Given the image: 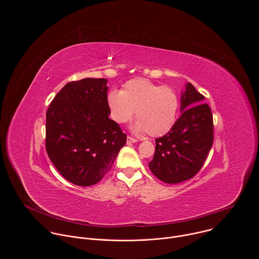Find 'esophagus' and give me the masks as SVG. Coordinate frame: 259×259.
I'll use <instances>...</instances> for the list:
<instances>
[{"label": "esophagus", "mask_w": 259, "mask_h": 259, "mask_svg": "<svg viewBox=\"0 0 259 259\" xmlns=\"http://www.w3.org/2000/svg\"><path fill=\"white\" fill-rule=\"evenodd\" d=\"M137 139L134 138V137H131V136H127V143H134L136 142Z\"/></svg>", "instance_id": "obj_1"}]
</instances>
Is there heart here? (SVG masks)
<instances>
[{"instance_id":"obj_1","label":"heart","mask_w":259,"mask_h":259,"mask_svg":"<svg viewBox=\"0 0 259 259\" xmlns=\"http://www.w3.org/2000/svg\"><path fill=\"white\" fill-rule=\"evenodd\" d=\"M110 117L118 124L129 122L136 110L138 120L134 129L157 137L168 133L173 127L177 112L178 97L167 86H160L144 78L126 82L122 91L112 90L107 95Z\"/></svg>"}]
</instances>
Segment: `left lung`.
I'll return each mask as SVG.
<instances>
[{
    "label": "left lung",
    "instance_id": "8db88e82",
    "mask_svg": "<svg viewBox=\"0 0 259 259\" xmlns=\"http://www.w3.org/2000/svg\"><path fill=\"white\" fill-rule=\"evenodd\" d=\"M204 95L191 84L181 96V116L171 130L156 139V150L149 167L166 183L194 177L203 167L214 139L213 117Z\"/></svg>",
    "mask_w": 259,
    "mask_h": 259
}]
</instances>
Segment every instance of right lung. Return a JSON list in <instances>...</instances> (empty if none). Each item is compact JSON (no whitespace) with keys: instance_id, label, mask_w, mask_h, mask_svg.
<instances>
[{"instance_id":"add662e5","label":"right lung","mask_w":259,"mask_h":259,"mask_svg":"<svg viewBox=\"0 0 259 259\" xmlns=\"http://www.w3.org/2000/svg\"><path fill=\"white\" fill-rule=\"evenodd\" d=\"M107 80L67 83L46 113V151L58 172L81 187L93 186L113 167L127 135L108 118Z\"/></svg>"}]
</instances>
